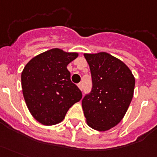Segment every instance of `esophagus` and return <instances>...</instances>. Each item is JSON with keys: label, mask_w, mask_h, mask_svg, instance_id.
Masks as SVG:
<instances>
[{"label": "esophagus", "mask_w": 157, "mask_h": 157, "mask_svg": "<svg viewBox=\"0 0 157 157\" xmlns=\"http://www.w3.org/2000/svg\"><path fill=\"white\" fill-rule=\"evenodd\" d=\"M77 86H78V88L80 89V90H82V89H83V86H82V83H79V84L77 85Z\"/></svg>", "instance_id": "esophagus-1"}]
</instances>
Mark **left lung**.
<instances>
[{"label":"left lung","instance_id":"obj_1","mask_svg":"<svg viewBox=\"0 0 157 157\" xmlns=\"http://www.w3.org/2000/svg\"><path fill=\"white\" fill-rule=\"evenodd\" d=\"M92 78V90L82 100L86 123L105 132L122 120L135 88V77L126 64L106 52L85 53Z\"/></svg>","mask_w":157,"mask_h":157}]
</instances>
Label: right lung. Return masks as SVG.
<instances>
[{
    "label": "right lung",
    "instance_id": "obj_1",
    "mask_svg": "<svg viewBox=\"0 0 157 157\" xmlns=\"http://www.w3.org/2000/svg\"><path fill=\"white\" fill-rule=\"evenodd\" d=\"M78 55L53 48L36 56L23 69L25 104L32 117L44 126L62 121L69 108L82 99V91L71 82L67 68Z\"/></svg>",
    "mask_w": 157,
    "mask_h": 157
}]
</instances>
